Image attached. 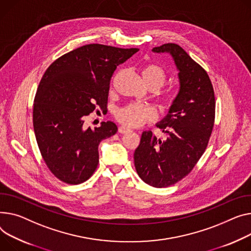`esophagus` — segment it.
<instances>
[{"label": "esophagus", "mask_w": 251, "mask_h": 251, "mask_svg": "<svg viewBox=\"0 0 251 251\" xmlns=\"http://www.w3.org/2000/svg\"><path fill=\"white\" fill-rule=\"evenodd\" d=\"M118 132H119V133H121V134H125V133L130 132V129H128V128L124 127V126H121V127H119Z\"/></svg>", "instance_id": "obj_1"}]
</instances>
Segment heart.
I'll return each mask as SVG.
<instances>
[{
  "instance_id": "1",
  "label": "heart",
  "mask_w": 251,
  "mask_h": 251,
  "mask_svg": "<svg viewBox=\"0 0 251 251\" xmlns=\"http://www.w3.org/2000/svg\"><path fill=\"white\" fill-rule=\"evenodd\" d=\"M142 76L150 90L160 89L166 81L168 75L160 65L155 63H149L142 70ZM159 105L162 109H170L176 101V94L175 92L162 93L159 98ZM116 120L122 125L129 128L140 127L143 124L153 121L155 119V111L148 106L140 104H129L115 114Z\"/></svg>"
}]
</instances>
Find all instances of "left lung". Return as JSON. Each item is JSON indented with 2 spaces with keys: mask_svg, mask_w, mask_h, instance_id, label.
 Returning a JSON list of instances; mask_svg holds the SVG:
<instances>
[{
  "mask_svg": "<svg viewBox=\"0 0 251 251\" xmlns=\"http://www.w3.org/2000/svg\"><path fill=\"white\" fill-rule=\"evenodd\" d=\"M152 51L173 56L180 87L175 105L156 125L168 137L160 140L151 131H144L134 152V164L147 185L166 188L188 176L205 152L214 127L216 102L207 72L179 45L166 43Z\"/></svg>",
  "mask_w": 251,
  "mask_h": 251,
  "instance_id": "1",
  "label": "left lung"
}]
</instances>
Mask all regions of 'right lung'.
<instances>
[{
  "instance_id": "obj_1",
  "label": "right lung",
  "mask_w": 251,
  "mask_h": 251,
  "mask_svg": "<svg viewBox=\"0 0 251 251\" xmlns=\"http://www.w3.org/2000/svg\"><path fill=\"white\" fill-rule=\"evenodd\" d=\"M138 48L88 44L63 54L44 73L33 105V127L42 158L59 180L78 185L99 163V144L118 130L107 121L86 128L85 117L107 108L117 66Z\"/></svg>"
}]
</instances>
